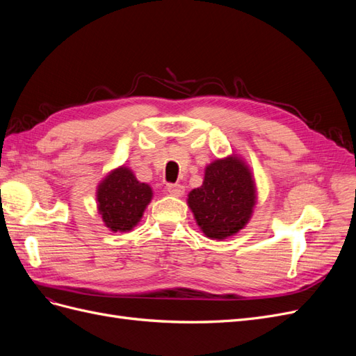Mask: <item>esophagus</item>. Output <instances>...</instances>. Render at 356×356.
Instances as JSON below:
<instances>
[{"label":"esophagus","mask_w":356,"mask_h":356,"mask_svg":"<svg viewBox=\"0 0 356 356\" xmlns=\"http://www.w3.org/2000/svg\"><path fill=\"white\" fill-rule=\"evenodd\" d=\"M166 188L172 196H182V195H184V187H182L181 184H168Z\"/></svg>","instance_id":"1"}]
</instances>
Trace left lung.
I'll return each mask as SVG.
<instances>
[{
  "instance_id": "obj_1",
  "label": "left lung",
  "mask_w": 356,
  "mask_h": 356,
  "mask_svg": "<svg viewBox=\"0 0 356 356\" xmlns=\"http://www.w3.org/2000/svg\"><path fill=\"white\" fill-rule=\"evenodd\" d=\"M188 204L202 232L225 239L245 227L255 204L251 172L238 157L215 160L199 188L190 191Z\"/></svg>"
}]
</instances>
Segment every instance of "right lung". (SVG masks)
I'll list each match as a JSON object with an SVG mask.
<instances>
[{"label": "right lung", "instance_id": "obj_1", "mask_svg": "<svg viewBox=\"0 0 356 356\" xmlns=\"http://www.w3.org/2000/svg\"><path fill=\"white\" fill-rule=\"evenodd\" d=\"M152 195V188L139 182L132 170L127 168L113 170L98 188L99 212L106 227L113 232L132 230L141 220Z\"/></svg>", "mask_w": 356, "mask_h": 356}]
</instances>
